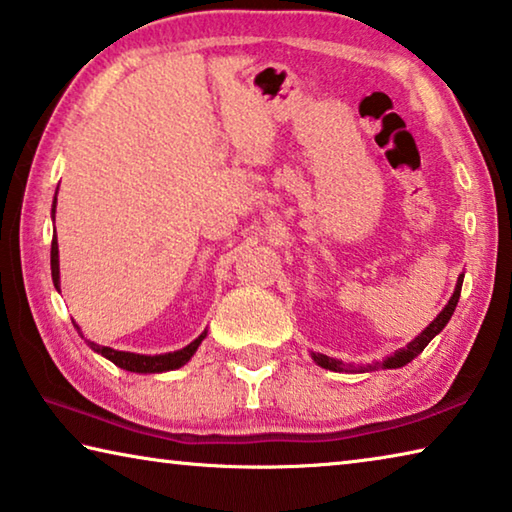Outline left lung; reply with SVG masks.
I'll list each match as a JSON object with an SVG mask.
<instances>
[{
    "mask_svg": "<svg viewBox=\"0 0 512 512\" xmlns=\"http://www.w3.org/2000/svg\"><path fill=\"white\" fill-rule=\"evenodd\" d=\"M463 273L458 275L456 280V287H454V293L452 298H449L447 305L443 307V311L431 320V323L422 329V332L415 336V339L406 345V348L397 350L395 354H391V357H386L381 363H375V366H361V368H352V366H345L343 361L339 359H332L327 357V354H320V352H311V359L316 361V366L325 368V370H334V372H368V370H377V368H402L406 366V363H411L418 354L427 348V345L431 343L433 336H438L440 332H443L445 325L449 323V318H452L454 309L458 305V298H461V287H463Z\"/></svg>",
    "mask_w": 512,
    "mask_h": 512,
    "instance_id": "8db88e82",
    "label": "left lung"
}]
</instances>
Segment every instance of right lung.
Instances as JSON below:
<instances>
[{
  "instance_id": "1",
  "label": "right lung",
  "mask_w": 512,
  "mask_h": 512,
  "mask_svg": "<svg viewBox=\"0 0 512 512\" xmlns=\"http://www.w3.org/2000/svg\"><path fill=\"white\" fill-rule=\"evenodd\" d=\"M58 194V192H56ZM51 219L56 221V196H54V205H51ZM51 280H54V287L56 291H60V262H58V237H56V230H54V239H51ZM74 327L79 329V334L83 336L81 327L74 323ZM207 336V329L205 332L194 339L189 345H185L183 350H176V352H164V354H137V352H124V350H115V348H108V345H99L94 341L85 339V343L90 345L94 352H99L101 357H106L108 361L115 363V366L124 368L128 372H142V375H155V372H169V370H178L183 368L185 363L194 357L198 345L203 343V339Z\"/></svg>"
}]
</instances>
